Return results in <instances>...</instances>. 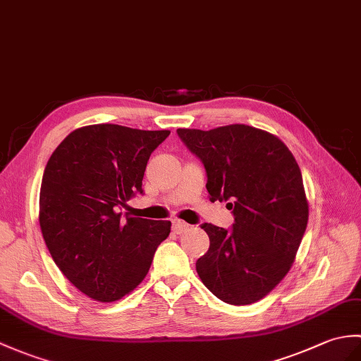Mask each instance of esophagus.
Returning <instances> with one entry per match:
<instances>
[{"label": "esophagus", "mask_w": 361, "mask_h": 361, "mask_svg": "<svg viewBox=\"0 0 361 361\" xmlns=\"http://www.w3.org/2000/svg\"><path fill=\"white\" fill-rule=\"evenodd\" d=\"M172 231H173L175 233H178V235H181V233L189 231V224L181 221V220H173V221H172Z\"/></svg>", "instance_id": "1"}]
</instances>
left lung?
Masks as SVG:
<instances>
[{
	"mask_svg": "<svg viewBox=\"0 0 361 361\" xmlns=\"http://www.w3.org/2000/svg\"><path fill=\"white\" fill-rule=\"evenodd\" d=\"M177 133L204 164L209 200H232L235 216L231 231L201 226L211 246L197 272L224 303L252 305L289 272L305 235L309 206L300 167L279 137L252 126Z\"/></svg>",
	"mask_w": 361,
	"mask_h": 361,
	"instance_id": "8db88e82",
	"label": "left lung"
}]
</instances>
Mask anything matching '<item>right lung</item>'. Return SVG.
Listing matches in <instances>:
<instances>
[{
  "mask_svg": "<svg viewBox=\"0 0 361 361\" xmlns=\"http://www.w3.org/2000/svg\"><path fill=\"white\" fill-rule=\"evenodd\" d=\"M169 130L92 124L71 132L50 155L39 190V228L67 280L92 300L116 301L145 280L171 221L126 219L141 194L150 154Z\"/></svg>",
  "mask_w": 361,
  "mask_h": 361,
  "instance_id": "1",
  "label": "right lung"
}]
</instances>
